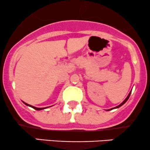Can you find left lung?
<instances>
[{"label": "left lung", "instance_id": "1", "mask_svg": "<svg viewBox=\"0 0 150 150\" xmlns=\"http://www.w3.org/2000/svg\"><path fill=\"white\" fill-rule=\"evenodd\" d=\"M130 94H131V92H130V93H129V94H128V97H126V99H125V100H124V101H123V102H122V103H121V104H120V105H118V106H116V107H115V108H111V109H108V111H109V110L113 109V108H119V107H120V106H122V105H123V104H125V102H126V101H128V99H129V97H130Z\"/></svg>", "mask_w": 150, "mask_h": 150}]
</instances>
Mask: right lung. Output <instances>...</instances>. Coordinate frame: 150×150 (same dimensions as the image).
<instances>
[{
    "label": "right lung",
    "mask_w": 150,
    "mask_h": 150,
    "mask_svg": "<svg viewBox=\"0 0 150 150\" xmlns=\"http://www.w3.org/2000/svg\"><path fill=\"white\" fill-rule=\"evenodd\" d=\"M23 103H24V104H25L27 105V106H30V107H32V108H34V109H35V110H38V111H39V110H42V109H44V108H47V107H46V108H37V107H35V106H32V105H30V104H27V103L24 102V101H23Z\"/></svg>",
    "instance_id": "1"
}]
</instances>
